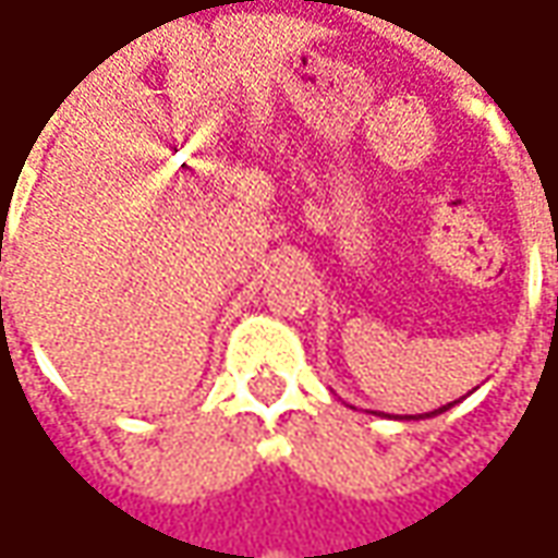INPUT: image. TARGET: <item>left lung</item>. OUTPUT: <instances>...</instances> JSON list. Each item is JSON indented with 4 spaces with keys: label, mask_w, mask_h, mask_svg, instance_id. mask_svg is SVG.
<instances>
[{
    "label": "left lung",
    "mask_w": 558,
    "mask_h": 558,
    "mask_svg": "<svg viewBox=\"0 0 558 558\" xmlns=\"http://www.w3.org/2000/svg\"><path fill=\"white\" fill-rule=\"evenodd\" d=\"M453 403H460V400H453ZM453 403H447V407H438V410H432V413H418V416H400V418H407V422H410V418H432V416H438V413H447V410H450Z\"/></svg>",
    "instance_id": "left-lung-1"
}]
</instances>
